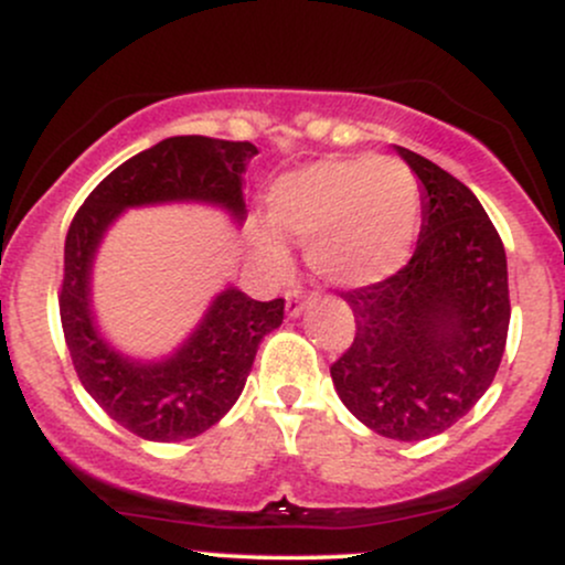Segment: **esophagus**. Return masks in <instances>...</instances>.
<instances>
[{
	"label": "esophagus",
	"instance_id": "1",
	"mask_svg": "<svg viewBox=\"0 0 565 565\" xmlns=\"http://www.w3.org/2000/svg\"><path fill=\"white\" fill-rule=\"evenodd\" d=\"M302 308H305V291H302V287L287 289V316H289V319L300 316Z\"/></svg>",
	"mask_w": 565,
	"mask_h": 565
}]
</instances>
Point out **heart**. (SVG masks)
I'll use <instances>...</instances> for the list:
<instances>
[{
  "mask_svg": "<svg viewBox=\"0 0 565 565\" xmlns=\"http://www.w3.org/2000/svg\"><path fill=\"white\" fill-rule=\"evenodd\" d=\"M423 217V183L398 159L374 153L321 159L284 174L268 193L270 228L252 244L268 263H287L281 236L305 244L310 270L355 289L393 276L408 260Z\"/></svg>",
  "mask_w": 565,
  "mask_h": 565,
  "instance_id": "obj_1",
  "label": "heart"
}]
</instances>
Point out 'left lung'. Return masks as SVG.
<instances>
[{
	"instance_id": "left-lung-1",
	"label": "left lung",
	"mask_w": 565,
	"mask_h": 565,
	"mask_svg": "<svg viewBox=\"0 0 565 565\" xmlns=\"http://www.w3.org/2000/svg\"><path fill=\"white\" fill-rule=\"evenodd\" d=\"M423 183V231L404 268L342 291L355 337L334 361L342 404L374 433L423 440L489 391L510 327L508 257L481 201L430 159L398 146Z\"/></svg>"
}]
</instances>
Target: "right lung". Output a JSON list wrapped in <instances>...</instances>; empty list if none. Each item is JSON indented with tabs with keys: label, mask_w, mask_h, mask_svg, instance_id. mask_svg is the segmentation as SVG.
<instances>
[{
	"label": "right lung",
	"mask_w": 565,
	"mask_h": 565,
	"mask_svg": "<svg viewBox=\"0 0 565 565\" xmlns=\"http://www.w3.org/2000/svg\"><path fill=\"white\" fill-rule=\"evenodd\" d=\"M257 148L242 140L180 135L157 142L103 178L79 206L63 252L61 323L76 377L108 417L146 440H185L236 404L260 340L284 321V300L225 289L172 359L140 364L103 340L89 310V270L103 233L127 206L206 201L246 215L242 174Z\"/></svg>",
	"instance_id": "add662e5"
}]
</instances>
